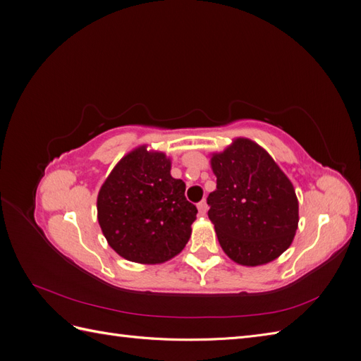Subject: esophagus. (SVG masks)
<instances>
[{
    "label": "esophagus",
    "mask_w": 361,
    "mask_h": 361,
    "mask_svg": "<svg viewBox=\"0 0 361 361\" xmlns=\"http://www.w3.org/2000/svg\"><path fill=\"white\" fill-rule=\"evenodd\" d=\"M197 209H199V215H202V216L206 215V212H207V203H206V200H202L197 204Z\"/></svg>",
    "instance_id": "obj_1"
}]
</instances>
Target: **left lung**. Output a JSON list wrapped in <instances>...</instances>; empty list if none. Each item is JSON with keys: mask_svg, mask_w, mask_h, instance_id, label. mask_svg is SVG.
Masks as SVG:
<instances>
[{"mask_svg": "<svg viewBox=\"0 0 361 361\" xmlns=\"http://www.w3.org/2000/svg\"><path fill=\"white\" fill-rule=\"evenodd\" d=\"M216 190L207 197L218 243L243 267L276 260L298 228V199L289 178L256 141L236 137L211 154Z\"/></svg>", "mask_w": 361, "mask_h": 361, "instance_id": "8db88e82", "label": "left lung"}]
</instances>
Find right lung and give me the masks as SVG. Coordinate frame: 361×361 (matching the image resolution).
I'll return each instance as SVG.
<instances>
[{
	"mask_svg": "<svg viewBox=\"0 0 361 361\" xmlns=\"http://www.w3.org/2000/svg\"><path fill=\"white\" fill-rule=\"evenodd\" d=\"M170 170V157L141 145L116 164L97 192L101 231L123 259L158 265L187 245L197 207Z\"/></svg>",
	"mask_w": 361,
	"mask_h": 361,
	"instance_id": "obj_1",
	"label": "right lung"
}]
</instances>
